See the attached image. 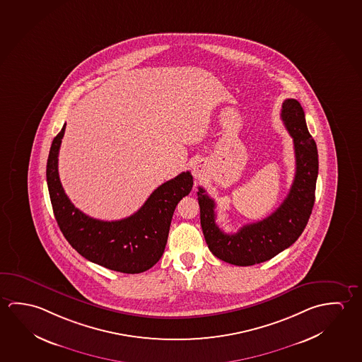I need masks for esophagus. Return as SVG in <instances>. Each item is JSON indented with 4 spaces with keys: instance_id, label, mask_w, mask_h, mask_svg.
<instances>
[{
    "instance_id": "esophagus-1",
    "label": "esophagus",
    "mask_w": 362,
    "mask_h": 362,
    "mask_svg": "<svg viewBox=\"0 0 362 362\" xmlns=\"http://www.w3.org/2000/svg\"><path fill=\"white\" fill-rule=\"evenodd\" d=\"M204 165L202 164L201 161H198V163H194V165H193V169H192V173H193V177L197 179V180H201L204 177Z\"/></svg>"
}]
</instances>
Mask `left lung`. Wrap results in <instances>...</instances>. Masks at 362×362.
I'll use <instances>...</instances> for the list:
<instances>
[{
  "instance_id": "8db88e82",
  "label": "left lung",
  "mask_w": 362,
  "mask_h": 362,
  "mask_svg": "<svg viewBox=\"0 0 362 362\" xmlns=\"http://www.w3.org/2000/svg\"><path fill=\"white\" fill-rule=\"evenodd\" d=\"M281 119L293 137L296 177L284 202L267 218L225 233L216 225V203L206 189L198 188L202 231L208 249L219 260L250 267L273 259L302 235L313 209L318 177V151L305 124L300 103L288 98L281 106Z\"/></svg>"
}]
</instances>
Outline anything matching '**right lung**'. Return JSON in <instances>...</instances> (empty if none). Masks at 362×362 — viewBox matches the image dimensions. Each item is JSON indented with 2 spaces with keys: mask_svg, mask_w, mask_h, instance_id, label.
Here are the masks:
<instances>
[{
  "mask_svg": "<svg viewBox=\"0 0 362 362\" xmlns=\"http://www.w3.org/2000/svg\"><path fill=\"white\" fill-rule=\"evenodd\" d=\"M64 131L66 124L54 137L47 164L49 196L60 231L87 260L119 273L146 272L163 256L173 214L193 187L192 174L183 172L161 184L127 218L111 222L92 218L74 207L60 183L58 155Z\"/></svg>",
  "mask_w": 362,
  "mask_h": 362,
  "instance_id": "1",
  "label": "right lung"
}]
</instances>
